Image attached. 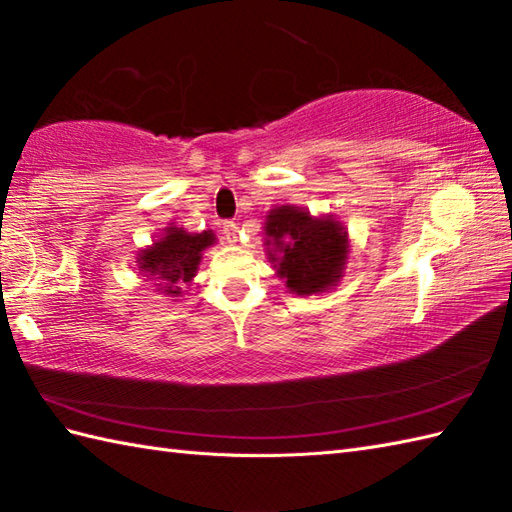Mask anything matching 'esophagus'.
Returning <instances> with one entry per match:
<instances>
[{
	"mask_svg": "<svg viewBox=\"0 0 512 512\" xmlns=\"http://www.w3.org/2000/svg\"><path fill=\"white\" fill-rule=\"evenodd\" d=\"M222 231H224V239H226V242H235V239H237V224L235 222H224L222 224Z\"/></svg>",
	"mask_w": 512,
	"mask_h": 512,
	"instance_id": "34e87169",
	"label": "esophagus"
}]
</instances>
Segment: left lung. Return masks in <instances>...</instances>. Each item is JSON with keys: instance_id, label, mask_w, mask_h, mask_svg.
I'll list each match as a JSON object with an SVG mask.
<instances>
[{"instance_id": "obj_1", "label": "left lung", "mask_w": 512, "mask_h": 512, "mask_svg": "<svg viewBox=\"0 0 512 512\" xmlns=\"http://www.w3.org/2000/svg\"><path fill=\"white\" fill-rule=\"evenodd\" d=\"M266 257L292 295L328 292L345 275L350 235L332 215H312L295 204L270 209L264 222Z\"/></svg>"}]
</instances>
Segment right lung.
<instances>
[{"label": "right lung", "mask_w": 512, "mask_h": 512, "mask_svg": "<svg viewBox=\"0 0 512 512\" xmlns=\"http://www.w3.org/2000/svg\"><path fill=\"white\" fill-rule=\"evenodd\" d=\"M217 242L213 231L189 233L182 226H167L154 244L138 250L136 266L156 292L165 297H182V288L198 275L202 253Z\"/></svg>", "instance_id": "1"}]
</instances>
